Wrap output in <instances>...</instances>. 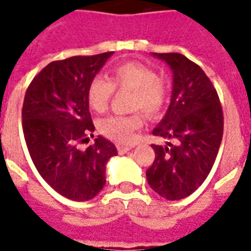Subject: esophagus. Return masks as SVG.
Segmentation results:
<instances>
[{
  "instance_id": "obj_1",
  "label": "esophagus",
  "mask_w": 251,
  "mask_h": 251,
  "mask_svg": "<svg viewBox=\"0 0 251 251\" xmlns=\"http://www.w3.org/2000/svg\"><path fill=\"white\" fill-rule=\"evenodd\" d=\"M117 150L120 153H126L129 152L131 147H127V146H122V145H117Z\"/></svg>"
}]
</instances>
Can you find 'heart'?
I'll return each mask as SVG.
<instances>
[{
    "instance_id": "b5f03b06",
    "label": "heart",
    "mask_w": 251,
    "mask_h": 251,
    "mask_svg": "<svg viewBox=\"0 0 251 251\" xmlns=\"http://www.w3.org/2000/svg\"><path fill=\"white\" fill-rule=\"evenodd\" d=\"M114 90L133 91L130 108L142 109L149 117L160 116L167 102V87L159 79L153 69L139 62H125L117 65L109 73V80L96 76L91 80L87 90L88 104L95 112L101 113L108 108ZM143 125L142 113L129 116H109L99 122L102 135L118 143L133 141L134 133Z\"/></svg>"
}]
</instances>
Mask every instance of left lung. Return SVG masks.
<instances>
[{
    "instance_id": "1",
    "label": "left lung",
    "mask_w": 251,
    "mask_h": 251,
    "mask_svg": "<svg viewBox=\"0 0 251 251\" xmlns=\"http://www.w3.org/2000/svg\"><path fill=\"white\" fill-rule=\"evenodd\" d=\"M152 56L171 68L173 88L167 113L152 131L169 142L151 146L155 159L146 177L160 197L178 201L193 194L212 169L222 143L224 117L218 92L198 65L179 53Z\"/></svg>"
}]
</instances>
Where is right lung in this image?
<instances>
[{"mask_svg":"<svg viewBox=\"0 0 251 251\" xmlns=\"http://www.w3.org/2000/svg\"><path fill=\"white\" fill-rule=\"evenodd\" d=\"M112 54L53 61L25 91L22 126L29 156L41 177L72 201L95 198L105 185L106 163L117 155L116 146L102 137L84 151L78 147L95 130L88 84Z\"/></svg>","mask_w":251,"mask_h":251,"instance_id":"obj_1","label":"right lung"}]
</instances>
